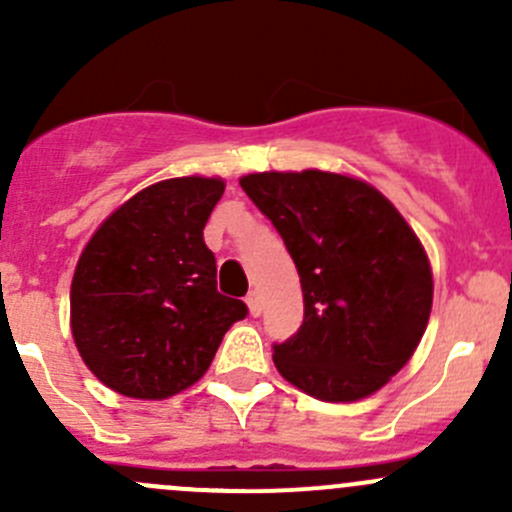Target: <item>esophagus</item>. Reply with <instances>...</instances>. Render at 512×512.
Masks as SVG:
<instances>
[{
    "label": "esophagus",
    "mask_w": 512,
    "mask_h": 512,
    "mask_svg": "<svg viewBox=\"0 0 512 512\" xmlns=\"http://www.w3.org/2000/svg\"><path fill=\"white\" fill-rule=\"evenodd\" d=\"M245 302H247V307H250V314H252V317H260V314H262V299H260V292H255V289H252V292L247 294V297H245Z\"/></svg>",
    "instance_id": "34e87169"
}]
</instances>
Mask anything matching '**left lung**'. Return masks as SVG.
<instances>
[{
	"mask_svg": "<svg viewBox=\"0 0 512 512\" xmlns=\"http://www.w3.org/2000/svg\"><path fill=\"white\" fill-rule=\"evenodd\" d=\"M285 240L304 319L275 344L277 371L322 401L379 391L416 352L433 302L423 245L376 188L349 175L252 173L240 180Z\"/></svg>",
	"mask_w": 512,
	"mask_h": 512,
	"instance_id": "1",
	"label": "left lung"
}]
</instances>
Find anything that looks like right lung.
Wrapping results in <instances>:
<instances>
[{
  "label": "right lung",
  "instance_id": "1",
  "mask_svg": "<svg viewBox=\"0 0 512 512\" xmlns=\"http://www.w3.org/2000/svg\"><path fill=\"white\" fill-rule=\"evenodd\" d=\"M220 178H170L103 220L71 282V332L98 381L131 399H168L208 371L225 332L247 317L218 292L203 227Z\"/></svg>",
  "mask_w": 512,
  "mask_h": 512
}]
</instances>
